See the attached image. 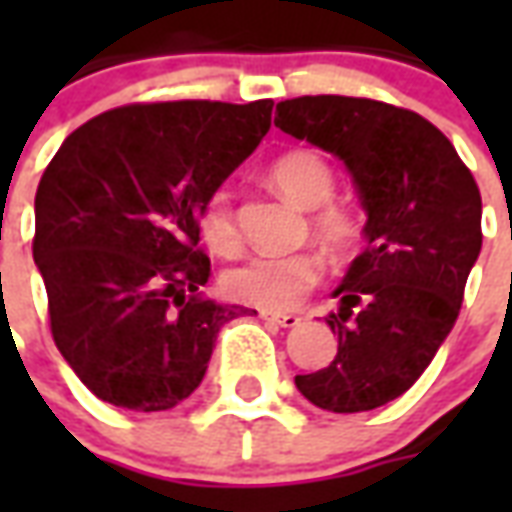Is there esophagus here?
Masks as SVG:
<instances>
[{"instance_id": "34e87169", "label": "esophagus", "mask_w": 512, "mask_h": 512, "mask_svg": "<svg viewBox=\"0 0 512 512\" xmlns=\"http://www.w3.org/2000/svg\"><path fill=\"white\" fill-rule=\"evenodd\" d=\"M260 318L266 323H274L279 329H293V326H299L301 318L299 315H293V312H260Z\"/></svg>"}]
</instances>
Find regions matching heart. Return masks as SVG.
Masks as SVG:
<instances>
[{
	"label": "heart",
	"instance_id": "1",
	"mask_svg": "<svg viewBox=\"0 0 512 512\" xmlns=\"http://www.w3.org/2000/svg\"><path fill=\"white\" fill-rule=\"evenodd\" d=\"M274 189L296 208L310 213L315 238L332 252H345L359 238V222L343 205H334L332 164L307 147L290 150L268 167ZM200 233L216 255H233L241 246L233 205L227 191H213L200 211ZM323 277L321 257L312 252L296 255H252L224 274V288L235 301L260 310H293Z\"/></svg>",
	"mask_w": 512,
	"mask_h": 512
}]
</instances>
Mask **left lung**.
Masks as SVG:
<instances>
[{"mask_svg": "<svg viewBox=\"0 0 512 512\" xmlns=\"http://www.w3.org/2000/svg\"><path fill=\"white\" fill-rule=\"evenodd\" d=\"M274 126L340 158L365 211L367 249L332 296L329 367L296 376L318 408L356 414L414 384L447 340L477 263L483 200L455 147L408 109L345 95L279 101Z\"/></svg>", "mask_w": 512, "mask_h": 512, "instance_id": "obj_1", "label": "left lung"}]
</instances>
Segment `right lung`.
Returning a JSON list of instances; mask_svg holds the SVG:
<instances>
[{"mask_svg":"<svg viewBox=\"0 0 512 512\" xmlns=\"http://www.w3.org/2000/svg\"><path fill=\"white\" fill-rule=\"evenodd\" d=\"M274 101L134 104L76 128L40 178L32 257L54 343L117 408L167 411L200 386L238 304L202 299L200 211L255 153Z\"/></svg>","mask_w":512,"mask_h":512,"instance_id":"obj_1","label":"right lung"}]
</instances>
